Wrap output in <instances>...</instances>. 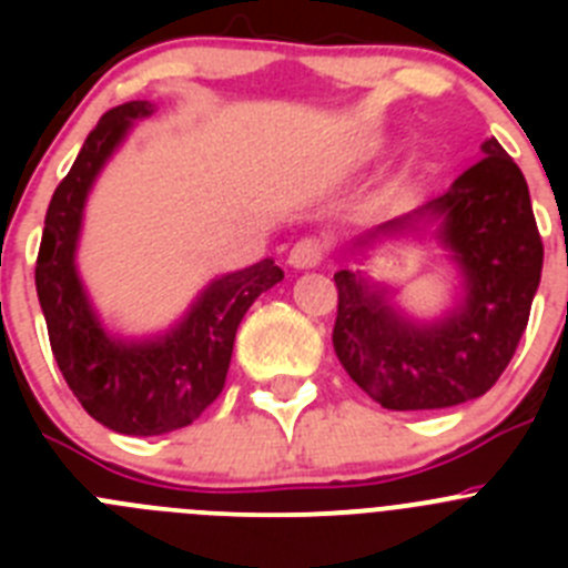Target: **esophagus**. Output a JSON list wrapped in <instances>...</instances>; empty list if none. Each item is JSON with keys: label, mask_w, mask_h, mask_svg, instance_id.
Segmentation results:
<instances>
[{"label": "esophagus", "mask_w": 568, "mask_h": 568, "mask_svg": "<svg viewBox=\"0 0 568 568\" xmlns=\"http://www.w3.org/2000/svg\"><path fill=\"white\" fill-rule=\"evenodd\" d=\"M324 250H327V244H324L321 239H315V235H310V239H301L298 244L290 250L287 264L293 270H313V267H318L321 261H324Z\"/></svg>", "instance_id": "34e87169"}]
</instances>
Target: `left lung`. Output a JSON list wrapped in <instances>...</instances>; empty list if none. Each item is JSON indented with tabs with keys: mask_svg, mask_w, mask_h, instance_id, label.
Returning a JSON list of instances; mask_svg holds the SVG:
<instances>
[{
	"mask_svg": "<svg viewBox=\"0 0 568 568\" xmlns=\"http://www.w3.org/2000/svg\"><path fill=\"white\" fill-rule=\"evenodd\" d=\"M449 190L355 235L353 267L335 273V355L384 409H446L491 389L529 321L544 270V244L520 168L498 139ZM433 243L454 270L450 301L415 316L399 288L365 270L386 243Z\"/></svg>",
	"mask_w": 568,
	"mask_h": 568,
	"instance_id": "1",
	"label": "left lung"
}]
</instances>
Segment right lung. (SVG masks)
I'll return each mask as SVG.
<instances>
[{
    "label": "right lung",
    "mask_w": 568,
    "mask_h": 568,
    "mask_svg": "<svg viewBox=\"0 0 568 568\" xmlns=\"http://www.w3.org/2000/svg\"><path fill=\"white\" fill-rule=\"evenodd\" d=\"M153 110L150 102L119 104L90 130L50 199L37 261L39 307L64 381L90 418L113 433L142 438L193 424L219 398L241 318L261 293L284 278V270L264 258L210 278L170 327L124 335L104 324L77 261L84 207L135 122Z\"/></svg>",
    "instance_id": "add662e5"
}]
</instances>
